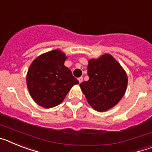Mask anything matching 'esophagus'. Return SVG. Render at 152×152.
I'll list each match as a JSON object with an SVG mask.
<instances>
[{
	"mask_svg": "<svg viewBox=\"0 0 152 152\" xmlns=\"http://www.w3.org/2000/svg\"><path fill=\"white\" fill-rule=\"evenodd\" d=\"M78 81H79V83H81L83 81V77H80L78 78Z\"/></svg>",
	"mask_w": 152,
	"mask_h": 152,
	"instance_id": "1",
	"label": "esophagus"
}]
</instances>
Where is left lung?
I'll list each match as a JSON object with an SVG mask.
<instances>
[{
  "instance_id": "left-lung-1",
  "label": "left lung",
  "mask_w": 152,
  "mask_h": 152,
  "mask_svg": "<svg viewBox=\"0 0 152 152\" xmlns=\"http://www.w3.org/2000/svg\"><path fill=\"white\" fill-rule=\"evenodd\" d=\"M89 80L80 84L91 107L105 112L116 106L126 93L128 77L113 56L106 53L88 61Z\"/></svg>"
}]
</instances>
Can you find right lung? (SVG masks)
I'll return each mask as SVG.
<instances>
[{
	"mask_svg": "<svg viewBox=\"0 0 152 152\" xmlns=\"http://www.w3.org/2000/svg\"><path fill=\"white\" fill-rule=\"evenodd\" d=\"M67 56L60 49L40 55L31 63L26 85L33 100L44 108L62 103L71 88L79 81L64 65Z\"/></svg>",
	"mask_w": 152,
	"mask_h": 152,
	"instance_id": "add662e5",
	"label": "right lung"
}]
</instances>
